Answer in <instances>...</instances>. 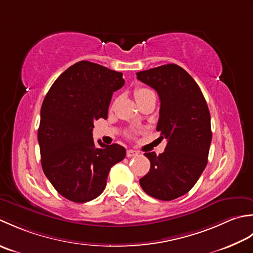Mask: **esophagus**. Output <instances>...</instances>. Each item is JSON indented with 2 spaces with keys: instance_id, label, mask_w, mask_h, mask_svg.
I'll use <instances>...</instances> for the list:
<instances>
[{
  "instance_id": "34e87169",
  "label": "esophagus",
  "mask_w": 253,
  "mask_h": 253,
  "mask_svg": "<svg viewBox=\"0 0 253 253\" xmlns=\"http://www.w3.org/2000/svg\"><path fill=\"white\" fill-rule=\"evenodd\" d=\"M138 155V152L137 151H134V149H128L126 152V156L127 157H135Z\"/></svg>"
}]
</instances>
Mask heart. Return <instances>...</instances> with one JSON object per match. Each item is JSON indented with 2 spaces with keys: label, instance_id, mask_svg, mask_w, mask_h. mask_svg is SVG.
<instances>
[{
  "label": "heart",
  "instance_id": "1",
  "mask_svg": "<svg viewBox=\"0 0 253 253\" xmlns=\"http://www.w3.org/2000/svg\"><path fill=\"white\" fill-rule=\"evenodd\" d=\"M149 92H153V90L146 88V87H136L135 90H134V96H135V99H137V98L149 94Z\"/></svg>",
  "mask_w": 253,
  "mask_h": 253
}]
</instances>
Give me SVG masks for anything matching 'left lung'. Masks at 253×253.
<instances>
[{
  "instance_id": "1",
  "label": "left lung",
  "mask_w": 253,
  "mask_h": 253,
  "mask_svg": "<svg viewBox=\"0 0 253 253\" xmlns=\"http://www.w3.org/2000/svg\"><path fill=\"white\" fill-rule=\"evenodd\" d=\"M136 76L157 91L161 109L156 130L167 140L163 154H144L151 169L140 184L151 197L171 201L188 193L208 165L212 141L209 107L199 85L177 64L138 72Z\"/></svg>"
}]
</instances>
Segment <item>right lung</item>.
Instances as JSON below:
<instances>
[{
    "instance_id": "obj_1",
    "label": "right lung",
    "mask_w": 253,
    "mask_h": 253,
    "mask_svg": "<svg viewBox=\"0 0 253 253\" xmlns=\"http://www.w3.org/2000/svg\"><path fill=\"white\" fill-rule=\"evenodd\" d=\"M125 85L120 72L89 61L64 71L45 95L40 111L38 142L41 166L62 197L75 203L104 191L113 165L126 157L119 144L92 138L94 123L107 119L113 91Z\"/></svg>"
}]
</instances>
